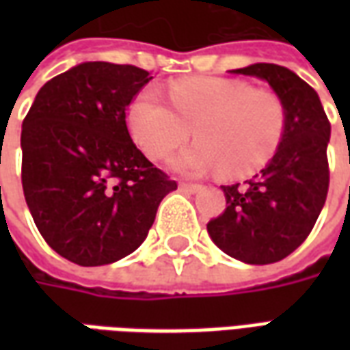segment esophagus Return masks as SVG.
<instances>
[{"instance_id":"esophagus-1","label":"esophagus","mask_w":350,"mask_h":350,"mask_svg":"<svg viewBox=\"0 0 350 350\" xmlns=\"http://www.w3.org/2000/svg\"><path fill=\"white\" fill-rule=\"evenodd\" d=\"M180 189H182L183 193H197V191L202 189V185H200V183H185V182H182V183H180Z\"/></svg>"}]
</instances>
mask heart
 <instances>
[{"mask_svg": "<svg viewBox=\"0 0 350 350\" xmlns=\"http://www.w3.org/2000/svg\"><path fill=\"white\" fill-rule=\"evenodd\" d=\"M168 99L148 88L127 108L131 137L153 161L167 159L195 129L197 144L183 150L174 168L198 176L221 167L240 178L262 167L281 146L286 112L278 93L223 77H193L172 82Z\"/></svg>", "mask_w": 350, "mask_h": 350, "instance_id": "1", "label": "heart"}]
</instances>
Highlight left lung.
Returning <instances> with one entry per match:
<instances>
[{"mask_svg":"<svg viewBox=\"0 0 350 350\" xmlns=\"http://www.w3.org/2000/svg\"><path fill=\"white\" fill-rule=\"evenodd\" d=\"M266 80L283 100L286 127L275 155L253 180L223 185L227 208L208 223L213 243L247 264H271L300 247L328 195L330 122L308 82L275 64L232 69Z\"/></svg>","mask_w":350,"mask_h":350,"instance_id":"8db88e82","label":"left lung"}]
</instances>
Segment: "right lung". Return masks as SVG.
<instances>
[{
	"label": "right lung",
	"instance_id": "right-lung-1",
	"mask_svg": "<svg viewBox=\"0 0 350 350\" xmlns=\"http://www.w3.org/2000/svg\"><path fill=\"white\" fill-rule=\"evenodd\" d=\"M135 65L88 62L49 80L22 123V187L35 225L80 266L127 257L178 183L146 159L127 108L152 80Z\"/></svg>",
	"mask_w": 350,
	"mask_h": 350
}]
</instances>
